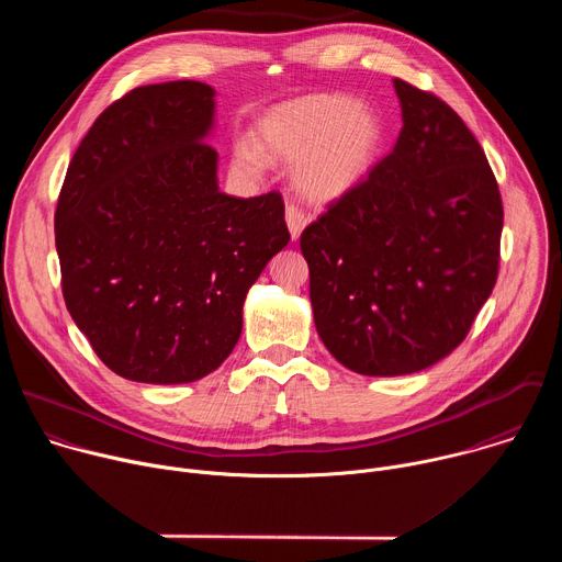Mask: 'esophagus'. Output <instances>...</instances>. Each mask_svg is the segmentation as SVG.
<instances>
[{"mask_svg": "<svg viewBox=\"0 0 562 562\" xmlns=\"http://www.w3.org/2000/svg\"><path fill=\"white\" fill-rule=\"evenodd\" d=\"M284 217H286V226H289V231H291V237H293V239H297V237L302 235V231L306 228L308 217H306L297 206H293V204H289V206H286Z\"/></svg>", "mask_w": 562, "mask_h": 562, "instance_id": "obj_1", "label": "esophagus"}]
</instances>
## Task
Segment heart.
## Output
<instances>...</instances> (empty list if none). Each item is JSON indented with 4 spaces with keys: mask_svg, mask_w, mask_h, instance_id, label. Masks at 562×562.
Wrapping results in <instances>:
<instances>
[{
    "mask_svg": "<svg viewBox=\"0 0 562 562\" xmlns=\"http://www.w3.org/2000/svg\"><path fill=\"white\" fill-rule=\"evenodd\" d=\"M384 146L380 115L338 93H313L273 106L254 131V146L233 148V169L258 178L265 159L291 165L293 189L311 204H336L364 184Z\"/></svg>",
    "mask_w": 562,
    "mask_h": 562,
    "instance_id": "heart-1",
    "label": "heart"
}]
</instances>
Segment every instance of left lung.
Instances as JSON below:
<instances>
[{"label": "left lung", "instance_id": "left-lung-1", "mask_svg": "<svg viewBox=\"0 0 562 562\" xmlns=\"http://www.w3.org/2000/svg\"><path fill=\"white\" fill-rule=\"evenodd\" d=\"M403 131L360 189L304 228L319 340L362 375L447 358L498 276L503 202L487 157L436 95L393 79Z\"/></svg>", "mask_w": 562, "mask_h": 562}]
</instances>
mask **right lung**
Returning <instances> with one entry per match:
<instances>
[{
	"label": "right lung",
	"mask_w": 562,
	"mask_h": 562,
	"mask_svg": "<svg viewBox=\"0 0 562 562\" xmlns=\"http://www.w3.org/2000/svg\"><path fill=\"white\" fill-rule=\"evenodd\" d=\"M213 128V87H139L95 120L66 171L55 213L66 308L133 382L215 371L243 334L249 289L291 239L280 193L220 191Z\"/></svg>",
	"instance_id": "right-lung-1"
}]
</instances>
